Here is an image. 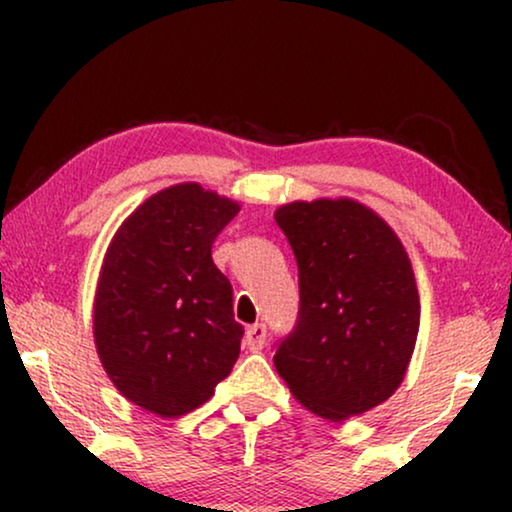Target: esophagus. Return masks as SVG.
I'll return each instance as SVG.
<instances>
[{"instance_id": "obj_1", "label": "esophagus", "mask_w": 512, "mask_h": 512, "mask_svg": "<svg viewBox=\"0 0 512 512\" xmlns=\"http://www.w3.org/2000/svg\"><path fill=\"white\" fill-rule=\"evenodd\" d=\"M265 338H268V331H265V326L254 324V326L247 328V333H244V345H247L251 352H258V349H263Z\"/></svg>"}]
</instances>
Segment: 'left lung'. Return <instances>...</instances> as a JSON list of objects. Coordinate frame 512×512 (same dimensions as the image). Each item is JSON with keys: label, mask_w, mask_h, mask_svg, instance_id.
Segmentation results:
<instances>
[{"label": "left lung", "mask_w": 512, "mask_h": 512, "mask_svg": "<svg viewBox=\"0 0 512 512\" xmlns=\"http://www.w3.org/2000/svg\"><path fill=\"white\" fill-rule=\"evenodd\" d=\"M298 261V324L275 368L296 401L328 422L377 408L401 387L419 333L412 263L394 228L352 198L275 212Z\"/></svg>", "instance_id": "left-lung-1"}]
</instances>
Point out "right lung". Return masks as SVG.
<instances>
[{
    "mask_svg": "<svg viewBox=\"0 0 512 512\" xmlns=\"http://www.w3.org/2000/svg\"><path fill=\"white\" fill-rule=\"evenodd\" d=\"M237 212L200 184H174L144 200L104 254L97 354L114 387L153 415L200 408L240 356L233 286L212 261V242Z\"/></svg>",
    "mask_w": 512,
    "mask_h": 512,
    "instance_id": "obj_1",
    "label": "right lung"
}]
</instances>
